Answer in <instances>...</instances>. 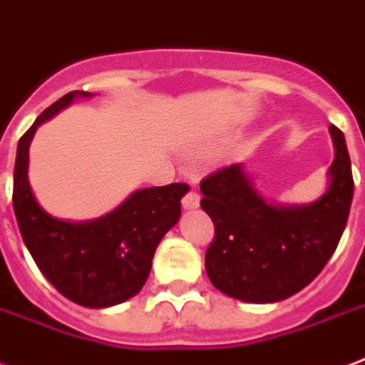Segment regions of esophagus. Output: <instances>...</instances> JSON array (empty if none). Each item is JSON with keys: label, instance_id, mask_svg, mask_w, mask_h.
I'll use <instances>...</instances> for the list:
<instances>
[{"label": "esophagus", "instance_id": "34e87169", "mask_svg": "<svg viewBox=\"0 0 365 365\" xmlns=\"http://www.w3.org/2000/svg\"><path fill=\"white\" fill-rule=\"evenodd\" d=\"M199 202H201V197H199V193H197V191H193V189H191V191H189V193L183 197L182 205L185 210H193V208L199 207Z\"/></svg>", "mask_w": 365, "mask_h": 365}]
</instances>
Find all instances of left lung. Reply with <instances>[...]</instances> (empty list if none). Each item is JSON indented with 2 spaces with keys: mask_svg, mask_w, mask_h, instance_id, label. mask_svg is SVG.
Masks as SVG:
<instances>
[{
  "mask_svg": "<svg viewBox=\"0 0 365 365\" xmlns=\"http://www.w3.org/2000/svg\"><path fill=\"white\" fill-rule=\"evenodd\" d=\"M335 158L327 189L306 205H283L260 193L243 163L214 172L201 183V208L216 235L205 257L208 279L232 299L279 302L324 269L349 220L354 180L343 132L329 126Z\"/></svg>",
  "mask_w": 365,
  "mask_h": 365,
  "instance_id": "8db88e82",
  "label": "left lung"
}]
</instances>
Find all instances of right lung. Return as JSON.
Listing matches in <instances>:
<instances>
[{
	"label": "right lung",
	"instance_id": "obj_1",
	"mask_svg": "<svg viewBox=\"0 0 365 365\" xmlns=\"http://www.w3.org/2000/svg\"><path fill=\"white\" fill-rule=\"evenodd\" d=\"M90 91H71L46 108L16 147L13 208L22 241L46 279L63 297L86 308H108L145 285L160 239L182 216L185 183L133 191L99 218L72 222L53 216L36 199L30 180V143L43 122Z\"/></svg>",
	"mask_w": 365,
	"mask_h": 365
}]
</instances>
